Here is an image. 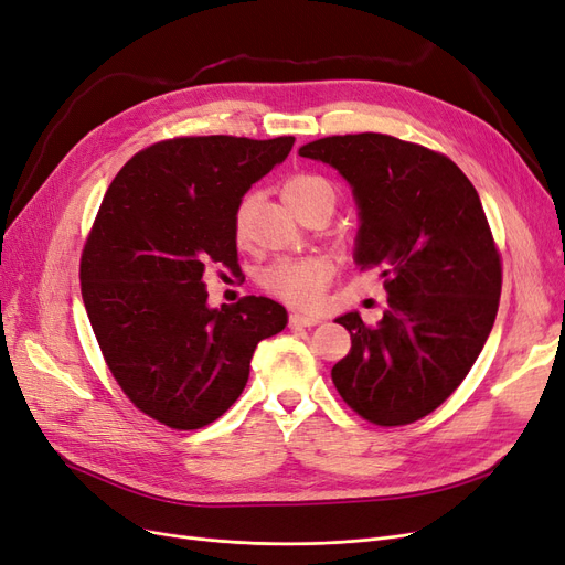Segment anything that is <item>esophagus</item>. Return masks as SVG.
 I'll list each match as a JSON object with an SVG mask.
<instances>
[{"mask_svg":"<svg viewBox=\"0 0 565 565\" xmlns=\"http://www.w3.org/2000/svg\"><path fill=\"white\" fill-rule=\"evenodd\" d=\"M318 322L320 318H313V316H301V313L289 316V328H313Z\"/></svg>","mask_w":565,"mask_h":565,"instance_id":"obj_1","label":"esophagus"}]
</instances>
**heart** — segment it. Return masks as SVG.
<instances>
[{"label":"heart","mask_w":565,"mask_h":565,"mask_svg":"<svg viewBox=\"0 0 565 565\" xmlns=\"http://www.w3.org/2000/svg\"><path fill=\"white\" fill-rule=\"evenodd\" d=\"M334 188L328 179L318 174H295L282 183V200L297 214L313 200H330L334 204ZM254 212V195H245L237 202L233 214V235L237 243H243L249 231V221ZM332 264L322 256H285V259L273 262L262 273V287L268 295L278 297L280 301L295 306V309L311 311L318 309L324 289L332 280Z\"/></svg>","instance_id":"1"}]
</instances>
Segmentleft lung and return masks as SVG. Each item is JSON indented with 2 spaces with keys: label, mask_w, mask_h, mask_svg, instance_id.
<instances>
[{
  "label": "left lung",
  "mask_w": 565,
  "mask_h": 565,
  "mask_svg": "<svg viewBox=\"0 0 565 565\" xmlns=\"http://www.w3.org/2000/svg\"><path fill=\"white\" fill-rule=\"evenodd\" d=\"M299 156L351 183L355 262L377 270L388 292L380 324L337 318L351 351L332 382L363 419L413 424L465 382L498 316L502 259L481 198L448 156L388 134L328 136Z\"/></svg>",
  "instance_id": "obj_1"
}]
</instances>
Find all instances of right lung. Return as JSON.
Returning a JSON list of instances; mask_svg holds the SVG:
<instances>
[{"label": "right lung", "mask_w": 565, "mask_h": 565, "mask_svg": "<svg viewBox=\"0 0 565 565\" xmlns=\"http://www.w3.org/2000/svg\"><path fill=\"white\" fill-rule=\"evenodd\" d=\"M292 146L295 136H177L136 152L100 202L79 259L84 309L119 388L169 429L224 415L256 344L287 324L266 297L210 309L202 276L241 273L237 202Z\"/></svg>", "instance_id": "add662e5"}]
</instances>
